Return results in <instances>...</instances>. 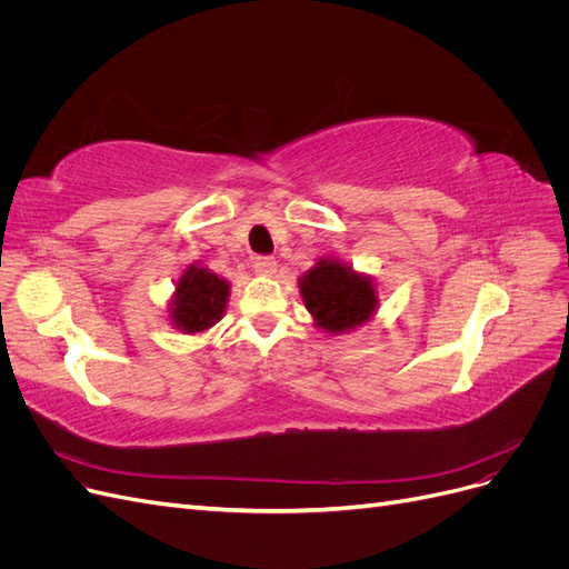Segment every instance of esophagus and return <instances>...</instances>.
<instances>
[{"mask_svg": "<svg viewBox=\"0 0 569 569\" xmlns=\"http://www.w3.org/2000/svg\"><path fill=\"white\" fill-rule=\"evenodd\" d=\"M251 263L258 274H272L274 270H278V261H274L272 256H256Z\"/></svg>", "mask_w": 569, "mask_h": 569, "instance_id": "esophagus-1", "label": "esophagus"}]
</instances>
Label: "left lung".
<instances>
[{
    "label": "left lung",
    "mask_w": 569,
    "mask_h": 569,
    "mask_svg": "<svg viewBox=\"0 0 569 569\" xmlns=\"http://www.w3.org/2000/svg\"><path fill=\"white\" fill-rule=\"evenodd\" d=\"M299 287L306 308L327 332H347L375 313L377 297L370 278L343 263L320 261L303 274Z\"/></svg>",
    "instance_id": "1"
}]
</instances>
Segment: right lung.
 I'll return each instance as SVG.
<instances>
[{
  "label": "right lung",
  "instance_id": "obj_1",
  "mask_svg": "<svg viewBox=\"0 0 569 569\" xmlns=\"http://www.w3.org/2000/svg\"><path fill=\"white\" fill-rule=\"evenodd\" d=\"M230 295V284L206 268L189 266L176 287L173 299V322L182 332H203L216 325Z\"/></svg>",
  "mask_w": 569,
  "mask_h": 569
}]
</instances>
